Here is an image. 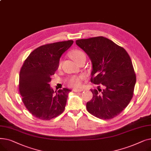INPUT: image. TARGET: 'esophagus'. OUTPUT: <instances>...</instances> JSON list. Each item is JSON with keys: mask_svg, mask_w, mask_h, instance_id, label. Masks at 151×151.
Returning <instances> with one entry per match:
<instances>
[{"mask_svg": "<svg viewBox=\"0 0 151 151\" xmlns=\"http://www.w3.org/2000/svg\"><path fill=\"white\" fill-rule=\"evenodd\" d=\"M73 91L75 92H83L84 90H83V89H73Z\"/></svg>", "mask_w": 151, "mask_h": 151, "instance_id": "1", "label": "esophagus"}]
</instances>
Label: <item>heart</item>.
<instances>
[{
	"mask_svg": "<svg viewBox=\"0 0 151 151\" xmlns=\"http://www.w3.org/2000/svg\"><path fill=\"white\" fill-rule=\"evenodd\" d=\"M70 57L75 62L77 63L83 59H86L85 53L80 50H75L71 51L70 53ZM60 63H59V66L60 67ZM68 84L69 86L72 87L73 88H77L81 86V77L74 76L71 77L68 81Z\"/></svg>",
	"mask_w": 151,
	"mask_h": 151,
	"instance_id": "b5f03b06",
	"label": "heart"
}]
</instances>
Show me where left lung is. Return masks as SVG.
I'll use <instances>...</instances> for the list:
<instances>
[{"label":"left lung","mask_w":151,"mask_h":151,"mask_svg":"<svg viewBox=\"0 0 151 151\" xmlns=\"http://www.w3.org/2000/svg\"><path fill=\"white\" fill-rule=\"evenodd\" d=\"M76 44L91 60V81L104 87L91 90L93 97L86 104L87 110L101 119L114 118L127 106L133 97L136 75L129 55L104 37L77 40Z\"/></svg>","instance_id":"1"}]
</instances>
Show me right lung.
I'll return each mask as SVG.
<instances>
[{
	"label": "right lung",
	"mask_w": 151,
	"mask_h": 151,
	"mask_svg": "<svg viewBox=\"0 0 151 151\" xmlns=\"http://www.w3.org/2000/svg\"><path fill=\"white\" fill-rule=\"evenodd\" d=\"M73 43V40H68L40 46L29 54L21 67L19 90L22 102L40 119L50 120L65 109L71 91L63 88L54 92L50 82L59 67L61 55Z\"/></svg>",
	"instance_id": "1"
}]
</instances>
